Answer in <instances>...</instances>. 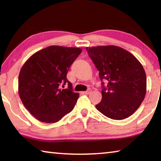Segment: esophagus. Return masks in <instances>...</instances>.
<instances>
[{
  "label": "esophagus",
  "mask_w": 161,
  "mask_h": 161,
  "mask_svg": "<svg viewBox=\"0 0 161 161\" xmlns=\"http://www.w3.org/2000/svg\"><path fill=\"white\" fill-rule=\"evenodd\" d=\"M91 92H92V89H91L90 88H89V89H87V90H86V91H85V92H83V93H84V94H90V93H91Z\"/></svg>",
  "instance_id": "esophagus-1"
}]
</instances>
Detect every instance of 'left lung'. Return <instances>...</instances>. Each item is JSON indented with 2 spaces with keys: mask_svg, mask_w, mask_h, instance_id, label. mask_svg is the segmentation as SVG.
I'll use <instances>...</instances> for the list:
<instances>
[{
  "mask_svg": "<svg viewBox=\"0 0 161 161\" xmlns=\"http://www.w3.org/2000/svg\"><path fill=\"white\" fill-rule=\"evenodd\" d=\"M99 70L102 99L96 105L108 118L122 120L140 107L146 93V75L142 64L132 54L117 46L86 47ZM107 81L108 85H104Z\"/></svg>",
  "mask_w": 161,
  "mask_h": 161,
  "instance_id": "left-lung-1",
  "label": "left lung"
}]
</instances>
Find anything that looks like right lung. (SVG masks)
Listing matches in <instances>:
<instances>
[{"label":"right lung","mask_w":161,"mask_h":161,"mask_svg":"<svg viewBox=\"0 0 161 161\" xmlns=\"http://www.w3.org/2000/svg\"><path fill=\"white\" fill-rule=\"evenodd\" d=\"M81 48L50 46L37 52L22 67L18 93L32 116L45 123H56L74 108L80 94L67 79ZM67 85L66 89L62 90Z\"/></svg>","instance_id":"obj_1"}]
</instances>
